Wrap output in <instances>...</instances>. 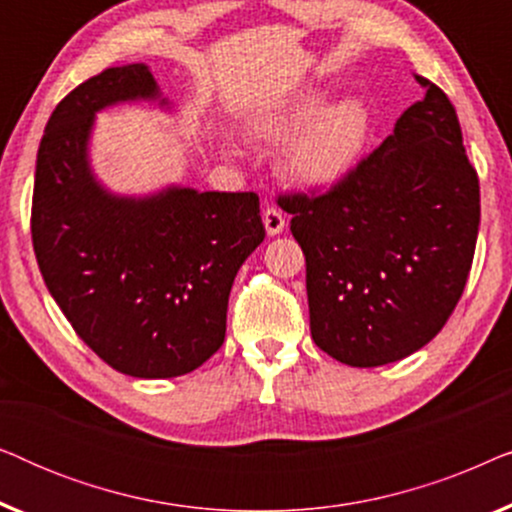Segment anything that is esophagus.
<instances>
[{
	"label": "esophagus",
	"mask_w": 512,
	"mask_h": 512,
	"mask_svg": "<svg viewBox=\"0 0 512 512\" xmlns=\"http://www.w3.org/2000/svg\"><path fill=\"white\" fill-rule=\"evenodd\" d=\"M263 226H265V230H268L270 237L279 235L284 230V226H286L284 214L279 212L277 207H265L263 209Z\"/></svg>",
	"instance_id": "obj_1"
}]
</instances>
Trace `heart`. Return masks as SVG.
Wrapping results in <instances>:
<instances>
[{"label":"heart","mask_w":512,"mask_h":512,"mask_svg":"<svg viewBox=\"0 0 512 512\" xmlns=\"http://www.w3.org/2000/svg\"><path fill=\"white\" fill-rule=\"evenodd\" d=\"M326 102L321 90H298L258 111L251 130L263 139H289L286 172L303 186H333L354 170L370 137V111L359 97Z\"/></svg>","instance_id":"obj_1"}]
</instances>
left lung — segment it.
<instances>
[{"label": "left lung", "instance_id": "8db88e82", "mask_svg": "<svg viewBox=\"0 0 512 512\" xmlns=\"http://www.w3.org/2000/svg\"><path fill=\"white\" fill-rule=\"evenodd\" d=\"M426 93L380 149L321 195H284L307 263L310 331L354 368L401 361L436 338L457 307L480 226V184L457 111Z\"/></svg>", "mask_w": 512, "mask_h": 512}]
</instances>
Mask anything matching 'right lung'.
<instances>
[{
  "label": "right lung",
  "instance_id": "1",
  "mask_svg": "<svg viewBox=\"0 0 512 512\" xmlns=\"http://www.w3.org/2000/svg\"><path fill=\"white\" fill-rule=\"evenodd\" d=\"M125 102L172 109L144 62L104 69L55 107L37 153L32 244L76 335L118 373L163 380L219 352L235 275L265 228L256 193L109 191L90 167V135L102 109Z\"/></svg>",
  "mask_w": 512,
  "mask_h": 512
}]
</instances>
